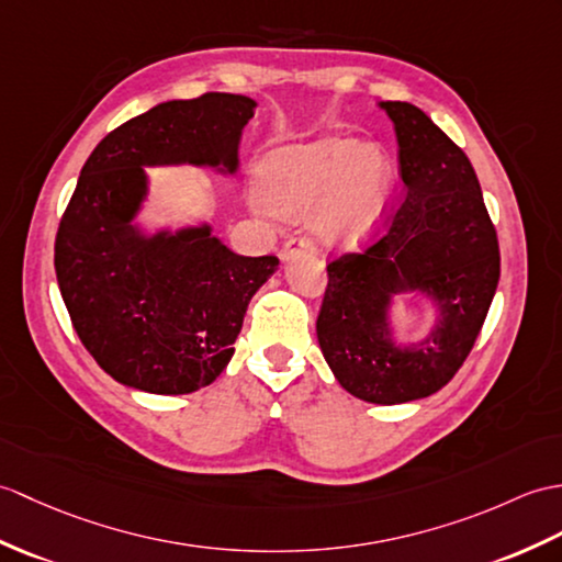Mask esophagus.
<instances>
[{
    "mask_svg": "<svg viewBox=\"0 0 562 562\" xmlns=\"http://www.w3.org/2000/svg\"><path fill=\"white\" fill-rule=\"evenodd\" d=\"M313 251H316V244H313L308 237H292L290 241L282 246L280 258L282 260H290L296 254H313Z\"/></svg>",
    "mask_w": 562,
    "mask_h": 562,
    "instance_id": "obj_1",
    "label": "esophagus"
}]
</instances>
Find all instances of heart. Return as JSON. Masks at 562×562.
<instances>
[{"label": "heart", "mask_w": 562, "mask_h": 562, "mask_svg": "<svg viewBox=\"0 0 562 562\" xmlns=\"http://www.w3.org/2000/svg\"><path fill=\"white\" fill-rule=\"evenodd\" d=\"M258 191L284 217L316 212L330 244L355 249L373 237L390 199V162L373 143L328 136L292 143L260 162Z\"/></svg>", "instance_id": "b5f03b06"}]
</instances>
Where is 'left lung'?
<instances>
[{
	"mask_svg": "<svg viewBox=\"0 0 562 562\" xmlns=\"http://www.w3.org/2000/svg\"><path fill=\"white\" fill-rule=\"evenodd\" d=\"M395 124L404 201L367 251L328 266L316 333L349 395L402 404L438 393L460 371L501 278L495 227L462 148L409 102H378ZM414 293L437 311L431 330L397 346L389 311Z\"/></svg>",
	"mask_w": 562,
	"mask_h": 562,
	"instance_id": "obj_1",
	"label": "left lung"
}]
</instances>
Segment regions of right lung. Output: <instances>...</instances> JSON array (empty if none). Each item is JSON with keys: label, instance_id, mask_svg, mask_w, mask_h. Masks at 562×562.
I'll return each instance as SVG.
<instances>
[{"label": "right lung", "instance_id": "1", "mask_svg": "<svg viewBox=\"0 0 562 562\" xmlns=\"http://www.w3.org/2000/svg\"><path fill=\"white\" fill-rule=\"evenodd\" d=\"M256 100L205 93L167 100L104 136L86 160L55 241L64 304L100 369L153 395L211 385L234 355L251 296L276 256H239L211 222L148 232L146 167L193 165L237 175Z\"/></svg>", "mask_w": 562, "mask_h": 562}]
</instances>
